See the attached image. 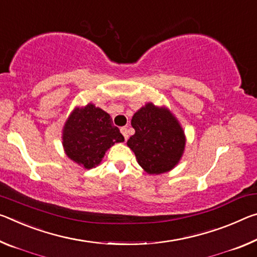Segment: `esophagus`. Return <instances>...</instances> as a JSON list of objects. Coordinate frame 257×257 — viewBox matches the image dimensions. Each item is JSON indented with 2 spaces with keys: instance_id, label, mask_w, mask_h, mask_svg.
I'll use <instances>...</instances> for the list:
<instances>
[{
  "instance_id": "1",
  "label": "esophagus",
  "mask_w": 257,
  "mask_h": 257,
  "mask_svg": "<svg viewBox=\"0 0 257 257\" xmlns=\"http://www.w3.org/2000/svg\"><path fill=\"white\" fill-rule=\"evenodd\" d=\"M120 132H121L122 135H123L124 140H128V129L125 128V127H122V128L120 129Z\"/></svg>"
}]
</instances>
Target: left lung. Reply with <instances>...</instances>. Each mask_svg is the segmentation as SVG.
<instances>
[{"mask_svg": "<svg viewBox=\"0 0 257 257\" xmlns=\"http://www.w3.org/2000/svg\"><path fill=\"white\" fill-rule=\"evenodd\" d=\"M132 125L135 134L127 144L142 168L149 174L173 169L184 151L185 138L172 113L149 103L134 114Z\"/></svg>", "mask_w": 257, "mask_h": 257, "instance_id": "1", "label": "left lung"}]
</instances>
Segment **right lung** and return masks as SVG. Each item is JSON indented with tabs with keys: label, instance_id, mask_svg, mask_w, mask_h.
I'll return each mask as SVG.
<instances>
[{
	"label": "right lung",
	"instance_id": "obj_1",
	"mask_svg": "<svg viewBox=\"0 0 257 257\" xmlns=\"http://www.w3.org/2000/svg\"><path fill=\"white\" fill-rule=\"evenodd\" d=\"M123 141L109 114L92 104L74 109L64 127L65 152L87 169L98 165L106 150L114 143Z\"/></svg>",
	"mask_w": 257,
	"mask_h": 257
}]
</instances>
